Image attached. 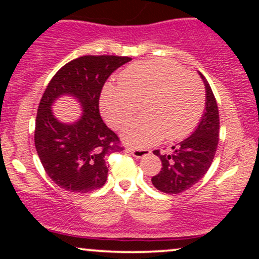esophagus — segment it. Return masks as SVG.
<instances>
[{"mask_svg": "<svg viewBox=\"0 0 259 259\" xmlns=\"http://www.w3.org/2000/svg\"><path fill=\"white\" fill-rule=\"evenodd\" d=\"M126 153H130L132 156L135 157V158H142V157H146L151 153L150 150H146V148H126Z\"/></svg>", "mask_w": 259, "mask_h": 259, "instance_id": "34e87169", "label": "esophagus"}]
</instances>
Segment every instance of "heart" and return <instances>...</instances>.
<instances>
[{
  "instance_id": "obj_1",
  "label": "heart",
  "mask_w": 259,
  "mask_h": 259,
  "mask_svg": "<svg viewBox=\"0 0 259 259\" xmlns=\"http://www.w3.org/2000/svg\"><path fill=\"white\" fill-rule=\"evenodd\" d=\"M119 85H106L101 111L107 123L120 127L138 111L121 139L133 147H147L163 138L183 139L200 121L204 109L201 81L179 64L167 61L136 62L120 73Z\"/></svg>"
}]
</instances>
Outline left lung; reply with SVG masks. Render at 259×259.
<instances>
[{
  "mask_svg": "<svg viewBox=\"0 0 259 259\" xmlns=\"http://www.w3.org/2000/svg\"><path fill=\"white\" fill-rule=\"evenodd\" d=\"M206 89V105L200 123L189 138L171 147L169 154L153 151L162 160V168L151 179L153 186L165 194H180L198 183L214 159L219 141V112L212 89L202 74Z\"/></svg>",
  "mask_w": 259,
  "mask_h": 259,
  "instance_id": "8db88e82",
  "label": "left lung"
}]
</instances>
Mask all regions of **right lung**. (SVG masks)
Wrapping results in <instances>:
<instances>
[{"label":"right lung","mask_w":259,"mask_h":259,"mask_svg":"<svg viewBox=\"0 0 259 259\" xmlns=\"http://www.w3.org/2000/svg\"><path fill=\"white\" fill-rule=\"evenodd\" d=\"M129 61L118 56H82L63 65L47 85L37 109L35 147L45 171L62 189L86 194L105 185L107 156L123 148L103 123L99 100L109 75ZM63 96L73 97L82 108L73 123H63L52 111Z\"/></svg>","instance_id":"add662e5"}]
</instances>
